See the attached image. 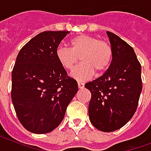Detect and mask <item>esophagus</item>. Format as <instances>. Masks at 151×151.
Segmentation results:
<instances>
[{"mask_svg":"<svg viewBox=\"0 0 151 151\" xmlns=\"http://www.w3.org/2000/svg\"><path fill=\"white\" fill-rule=\"evenodd\" d=\"M78 86L79 89H83L84 87V83L82 82H78Z\"/></svg>","mask_w":151,"mask_h":151,"instance_id":"obj_1","label":"esophagus"}]
</instances>
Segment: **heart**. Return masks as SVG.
Segmentation results:
<instances>
[{
	"instance_id": "b5f03b06",
	"label": "heart",
	"mask_w": 151,
	"mask_h": 151,
	"mask_svg": "<svg viewBox=\"0 0 151 151\" xmlns=\"http://www.w3.org/2000/svg\"><path fill=\"white\" fill-rule=\"evenodd\" d=\"M70 48L60 45L57 48V58L64 68L72 69L79 60L81 64L74 68L70 76L79 81L91 79L95 71L103 72L110 65L113 52L106 42L91 36L81 35L70 40Z\"/></svg>"
}]
</instances>
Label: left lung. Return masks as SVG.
<instances>
[{
	"instance_id": "8db88e82",
	"label": "left lung",
	"mask_w": 151,
	"mask_h": 151,
	"mask_svg": "<svg viewBox=\"0 0 151 151\" xmlns=\"http://www.w3.org/2000/svg\"><path fill=\"white\" fill-rule=\"evenodd\" d=\"M113 56L103 75L85 84L91 93L89 118L97 129L114 132L135 114L142 91L141 65L132 46L107 31Z\"/></svg>"
}]
</instances>
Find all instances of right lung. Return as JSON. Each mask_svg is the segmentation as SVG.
<instances>
[{"instance_id":"right-lung-1","label":"right lung","mask_w":151,"mask_h":151,"mask_svg":"<svg viewBox=\"0 0 151 151\" xmlns=\"http://www.w3.org/2000/svg\"><path fill=\"white\" fill-rule=\"evenodd\" d=\"M68 31H44L19 52L12 72V101L22 125L35 134L50 132L65 117L78 83L57 58Z\"/></svg>"}]
</instances>
